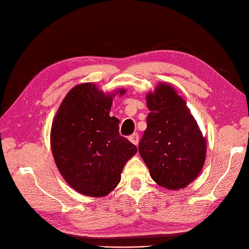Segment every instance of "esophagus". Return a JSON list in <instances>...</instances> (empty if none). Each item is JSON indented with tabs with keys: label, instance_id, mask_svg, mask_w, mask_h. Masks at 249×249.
<instances>
[{
	"label": "esophagus",
	"instance_id": "obj_1",
	"mask_svg": "<svg viewBox=\"0 0 249 249\" xmlns=\"http://www.w3.org/2000/svg\"><path fill=\"white\" fill-rule=\"evenodd\" d=\"M129 141L131 142V143L135 144V145H138L139 143V135L138 134H133L131 136H129Z\"/></svg>",
	"mask_w": 249,
	"mask_h": 249
}]
</instances>
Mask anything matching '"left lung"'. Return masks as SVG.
Returning <instances> with one entry per match:
<instances>
[{"label":"left lung","mask_w":249,"mask_h":249,"mask_svg":"<svg viewBox=\"0 0 249 249\" xmlns=\"http://www.w3.org/2000/svg\"><path fill=\"white\" fill-rule=\"evenodd\" d=\"M150 113L139 153L160 186L178 190L194 182L206 156L205 137L171 84L160 82L146 94Z\"/></svg>","instance_id":"8db88e82"}]
</instances>
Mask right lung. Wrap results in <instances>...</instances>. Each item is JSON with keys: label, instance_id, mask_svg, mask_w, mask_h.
<instances>
[{"label": "right lung", "instance_id": "right-lung-1", "mask_svg": "<svg viewBox=\"0 0 249 249\" xmlns=\"http://www.w3.org/2000/svg\"><path fill=\"white\" fill-rule=\"evenodd\" d=\"M125 89L104 93L92 82L73 87L52 122L51 152L63 178L77 193L104 197L121 181L137 147L120 136V121L110 116L113 97Z\"/></svg>", "mask_w": 249, "mask_h": 249}]
</instances>
